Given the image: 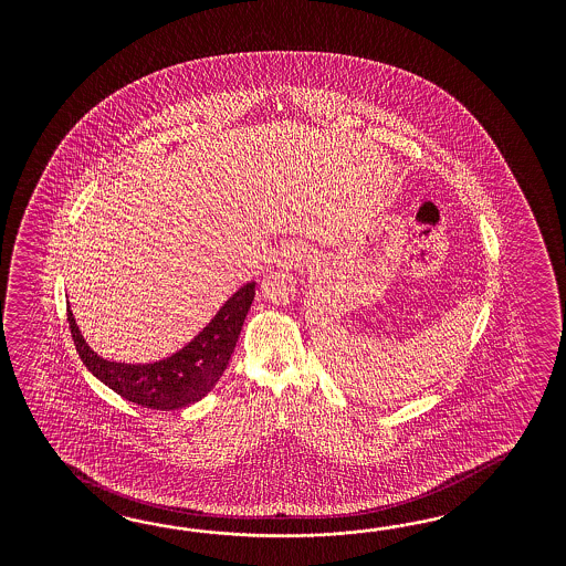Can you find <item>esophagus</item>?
<instances>
[{
    "label": "esophagus",
    "mask_w": 566,
    "mask_h": 566,
    "mask_svg": "<svg viewBox=\"0 0 566 566\" xmlns=\"http://www.w3.org/2000/svg\"><path fill=\"white\" fill-rule=\"evenodd\" d=\"M301 259H303L301 249L291 247V249H284V253L280 255V265H282V268H292V265H296Z\"/></svg>",
    "instance_id": "34e87169"
}]
</instances>
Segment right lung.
<instances>
[{"mask_svg":"<svg viewBox=\"0 0 566 566\" xmlns=\"http://www.w3.org/2000/svg\"><path fill=\"white\" fill-rule=\"evenodd\" d=\"M255 298V282L234 292L190 343L166 359L120 363L99 357L86 344L69 305V324L86 369L122 398L145 409L176 411L199 402L213 390L234 353L244 317Z\"/></svg>","mask_w":566,"mask_h":566,"instance_id":"add662e5","label":"right lung"}]
</instances>
